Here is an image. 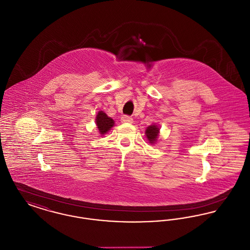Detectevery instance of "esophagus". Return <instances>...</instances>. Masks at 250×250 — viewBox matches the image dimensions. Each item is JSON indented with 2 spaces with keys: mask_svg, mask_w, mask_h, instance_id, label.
I'll use <instances>...</instances> for the list:
<instances>
[{
  "mask_svg": "<svg viewBox=\"0 0 250 250\" xmlns=\"http://www.w3.org/2000/svg\"><path fill=\"white\" fill-rule=\"evenodd\" d=\"M121 121H122L123 123H132L133 119H132V117L128 116V115H123V116L121 117Z\"/></svg>",
  "mask_w": 250,
  "mask_h": 250,
  "instance_id": "esophagus-1",
  "label": "esophagus"
}]
</instances>
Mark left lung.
Masks as SVG:
<instances>
[{
  "label": "left lung",
  "instance_id": "left-lung-1",
  "mask_svg": "<svg viewBox=\"0 0 250 250\" xmlns=\"http://www.w3.org/2000/svg\"><path fill=\"white\" fill-rule=\"evenodd\" d=\"M158 132H159V128L156 125H150L147 127V129L145 131V134H146V137L150 143H154L156 141Z\"/></svg>",
  "mask_w": 250,
  "mask_h": 250
}]
</instances>
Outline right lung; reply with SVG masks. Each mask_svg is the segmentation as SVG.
Masks as SVG:
<instances>
[{
	"mask_svg": "<svg viewBox=\"0 0 250 250\" xmlns=\"http://www.w3.org/2000/svg\"><path fill=\"white\" fill-rule=\"evenodd\" d=\"M95 121H96V125H97V128L100 132V134H105L114 125L113 120L107 117V114L104 113L103 111L98 112V114L96 115Z\"/></svg>",
	"mask_w": 250,
	"mask_h": 250,
	"instance_id": "add662e5",
	"label": "right lung"
}]
</instances>
